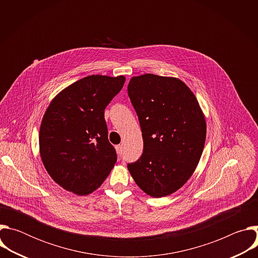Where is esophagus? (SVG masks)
I'll return each mask as SVG.
<instances>
[{
	"mask_svg": "<svg viewBox=\"0 0 258 258\" xmlns=\"http://www.w3.org/2000/svg\"><path fill=\"white\" fill-rule=\"evenodd\" d=\"M115 148H116L117 155L120 157V156L122 155V146H121V145H117V146L115 147Z\"/></svg>",
	"mask_w": 258,
	"mask_h": 258,
	"instance_id": "1",
	"label": "esophagus"
}]
</instances>
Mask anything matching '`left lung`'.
Here are the masks:
<instances>
[{
	"label": "left lung",
	"instance_id": "1",
	"mask_svg": "<svg viewBox=\"0 0 258 258\" xmlns=\"http://www.w3.org/2000/svg\"><path fill=\"white\" fill-rule=\"evenodd\" d=\"M131 102L139 117L143 154L127 168L137 185L155 198L185 185L201 158L206 121L188 86L176 78L151 73L131 79Z\"/></svg>",
	"mask_w": 258,
	"mask_h": 258
}]
</instances>
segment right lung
Here are the masks:
<instances>
[{
  "label": "right lung",
  "mask_w": 258,
  "mask_h": 258,
  "mask_svg": "<svg viewBox=\"0 0 258 258\" xmlns=\"http://www.w3.org/2000/svg\"><path fill=\"white\" fill-rule=\"evenodd\" d=\"M123 76H90L62 90L40 128V154L50 176L77 195L97 190L117 156L108 141L104 110L122 89Z\"/></svg>",
  "instance_id": "add662e5"
}]
</instances>
